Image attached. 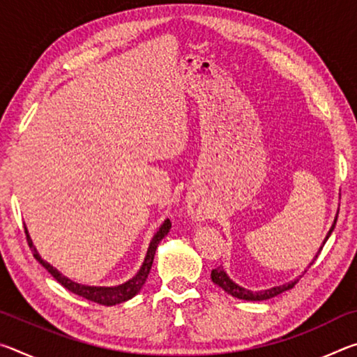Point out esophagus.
<instances>
[{
	"mask_svg": "<svg viewBox=\"0 0 357 357\" xmlns=\"http://www.w3.org/2000/svg\"><path fill=\"white\" fill-rule=\"evenodd\" d=\"M187 208H189V214L192 215V219H195V220H202L203 217H204L203 209H202L200 206H198V203H197V202L190 200V202H189V204H187Z\"/></svg>",
	"mask_w": 357,
	"mask_h": 357,
	"instance_id": "obj_1",
	"label": "esophagus"
}]
</instances>
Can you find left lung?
Segmentation results:
<instances>
[{
	"label": "left lung",
	"mask_w": 357,
	"mask_h": 357,
	"mask_svg": "<svg viewBox=\"0 0 357 357\" xmlns=\"http://www.w3.org/2000/svg\"><path fill=\"white\" fill-rule=\"evenodd\" d=\"M337 217H338V213H337V215H335L334 223H332V227H331V229H329L328 236H326V239L323 241V245L326 244V241L329 239L331 233L334 231L335 223H337ZM323 245L319 247L318 253L321 252ZM318 253H317V257H318ZM317 257L313 258V261H315ZM313 261L310 263V266L313 264ZM211 279H213V282L215 283V285H219L222 289H225V291H227L228 294H231L233 298L244 299V301H266V299H271V298H274V296H277V294L287 291V289H291V288L296 285V283H298V280H294V282L285 283V285L274 287V288H271V289H263V291H250V289H245V288H243V287H239L238 283H234L231 279H229L225 271H223V268H215V269H213V273H211Z\"/></svg>",
	"instance_id": "left-lung-1"
}]
</instances>
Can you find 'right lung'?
Masks as SVG:
<instances>
[{
	"instance_id": "add662e5",
	"label": "right lung",
	"mask_w": 357,
	"mask_h": 357,
	"mask_svg": "<svg viewBox=\"0 0 357 357\" xmlns=\"http://www.w3.org/2000/svg\"><path fill=\"white\" fill-rule=\"evenodd\" d=\"M170 228H172V222L167 219L160 225L159 231L154 234V238L151 239V244L148 247L146 257H144V261L142 264L140 271H138V273L132 277L130 280H128L126 283H121V285H116V287H88V285H82V283L72 282L70 279H68V277L59 273L56 268H53L50 263H47L45 259L40 258L38 250H36V247L33 245L31 238H29L26 227H25V234H26L28 245H29V249H31L34 258L38 259V261L48 271V273L53 275V279L61 283L66 289H69V291H72L77 296H82V298H84V299L96 302V304L116 305V304H121V302L134 298V296L140 291L142 287L144 285V282H146V279H148L151 266H153L157 245H159L160 241L167 236L168 231H170Z\"/></svg>"
}]
</instances>
